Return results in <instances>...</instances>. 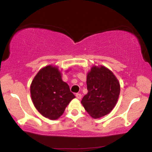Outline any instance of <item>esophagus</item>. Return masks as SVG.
<instances>
[{
	"instance_id": "esophagus-1",
	"label": "esophagus",
	"mask_w": 152,
	"mask_h": 152,
	"mask_svg": "<svg viewBox=\"0 0 152 152\" xmlns=\"http://www.w3.org/2000/svg\"><path fill=\"white\" fill-rule=\"evenodd\" d=\"M75 96L77 99H81V98H82V95L80 94V93H76Z\"/></svg>"
}]
</instances>
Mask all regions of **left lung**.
<instances>
[{
	"instance_id": "obj_1",
	"label": "left lung",
	"mask_w": 152,
	"mask_h": 152,
	"mask_svg": "<svg viewBox=\"0 0 152 152\" xmlns=\"http://www.w3.org/2000/svg\"><path fill=\"white\" fill-rule=\"evenodd\" d=\"M88 93L82 99L85 110L94 118L113 110L120 94V84L111 71L103 66L91 68L87 75Z\"/></svg>"
}]
</instances>
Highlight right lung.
Instances as JSON below:
<instances>
[{"instance_id":"right-lung-1","label":"right lung","mask_w":152,"mask_h":152,"mask_svg":"<svg viewBox=\"0 0 152 152\" xmlns=\"http://www.w3.org/2000/svg\"><path fill=\"white\" fill-rule=\"evenodd\" d=\"M30 91L37 110L51 120L60 117L69 102L75 98L67 83L62 81L58 68L52 65L39 71L32 81Z\"/></svg>"}]
</instances>
